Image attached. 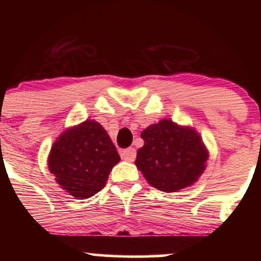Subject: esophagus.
Masks as SVG:
<instances>
[{"label": "esophagus", "instance_id": "1", "mask_svg": "<svg viewBox=\"0 0 261 261\" xmlns=\"http://www.w3.org/2000/svg\"><path fill=\"white\" fill-rule=\"evenodd\" d=\"M121 158L124 161H127V162H134L135 158H136V149L130 147V148H126L124 149V151H121Z\"/></svg>", "mask_w": 261, "mask_h": 261}]
</instances>
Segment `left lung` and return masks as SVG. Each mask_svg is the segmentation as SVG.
Here are the masks:
<instances>
[{
	"label": "left lung",
	"mask_w": 261,
	"mask_h": 261,
	"mask_svg": "<svg viewBox=\"0 0 261 261\" xmlns=\"http://www.w3.org/2000/svg\"><path fill=\"white\" fill-rule=\"evenodd\" d=\"M145 141L135 164L152 187L173 193L194 184L208 154L195 130L163 119L141 133Z\"/></svg>",
	"instance_id": "8db88e82"
}]
</instances>
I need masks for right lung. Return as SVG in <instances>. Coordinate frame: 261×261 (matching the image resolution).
<instances>
[{
  "mask_svg": "<svg viewBox=\"0 0 261 261\" xmlns=\"http://www.w3.org/2000/svg\"><path fill=\"white\" fill-rule=\"evenodd\" d=\"M119 161L120 155L104 127L86 120L56 140L47 162L64 190L76 199H88L106 187Z\"/></svg>",
  "mask_w": 261,
  "mask_h": 261,
  "instance_id": "obj_1",
  "label": "right lung"
}]
</instances>
